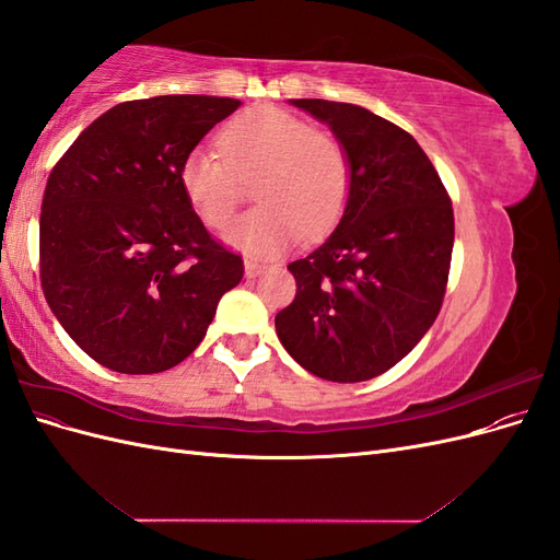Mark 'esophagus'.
<instances>
[{"instance_id":"1","label":"esophagus","mask_w":560,"mask_h":560,"mask_svg":"<svg viewBox=\"0 0 560 560\" xmlns=\"http://www.w3.org/2000/svg\"><path fill=\"white\" fill-rule=\"evenodd\" d=\"M264 270H266L264 264L254 261V259H245V278H257L264 273Z\"/></svg>"}]
</instances>
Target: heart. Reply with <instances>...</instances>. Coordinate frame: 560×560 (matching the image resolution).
Wrapping results in <instances>:
<instances>
[{
  "mask_svg": "<svg viewBox=\"0 0 560 560\" xmlns=\"http://www.w3.org/2000/svg\"><path fill=\"white\" fill-rule=\"evenodd\" d=\"M219 154L196 147L179 163L177 179L196 217L208 229H224L241 202V182L252 179L257 208L241 217L226 241L249 254L270 257L301 235L317 241L343 217L352 171L343 144L313 130L280 107H252L219 132Z\"/></svg>",
  "mask_w": 560,
  "mask_h": 560,
  "instance_id": "heart-1",
  "label": "heart"
}]
</instances>
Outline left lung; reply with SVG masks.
Returning a JSON list of instances; mask_svg holds the SVG:
<instances>
[{"instance_id": "1", "label": "left lung", "mask_w": 560, "mask_h": 560, "mask_svg": "<svg viewBox=\"0 0 560 560\" xmlns=\"http://www.w3.org/2000/svg\"><path fill=\"white\" fill-rule=\"evenodd\" d=\"M290 103L343 144L352 186L329 238L287 266L299 290L276 315V331L319 378H376L416 348L442 308L455 235L451 198L399 126L348 103Z\"/></svg>"}]
</instances>
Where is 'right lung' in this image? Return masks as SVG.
<instances>
[{
	"instance_id": "right-lung-1",
	"label": "right lung",
	"mask_w": 560,
	"mask_h": 560,
	"mask_svg": "<svg viewBox=\"0 0 560 560\" xmlns=\"http://www.w3.org/2000/svg\"><path fill=\"white\" fill-rule=\"evenodd\" d=\"M241 107L214 95L130 100L83 130L50 171L42 287L72 341L118 374H159L198 348L243 259L210 238L177 171Z\"/></svg>"
}]
</instances>
